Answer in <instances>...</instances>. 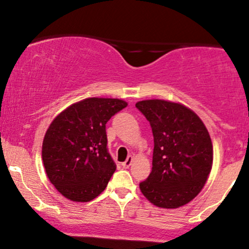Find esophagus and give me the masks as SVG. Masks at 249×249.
I'll list each match as a JSON object with an SVG mask.
<instances>
[{"label": "esophagus", "instance_id": "esophagus-1", "mask_svg": "<svg viewBox=\"0 0 249 249\" xmlns=\"http://www.w3.org/2000/svg\"><path fill=\"white\" fill-rule=\"evenodd\" d=\"M132 161H133V157H132V156H128L126 160H125V161L122 164V166L124 167V168H127L128 166H130L131 164H132Z\"/></svg>", "mask_w": 249, "mask_h": 249}]
</instances>
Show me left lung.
<instances>
[{
  "instance_id": "1",
  "label": "left lung",
  "mask_w": 249,
  "mask_h": 249,
  "mask_svg": "<svg viewBox=\"0 0 249 249\" xmlns=\"http://www.w3.org/2000/svg\"><path fill=\"white\" fill-rule=\"evenodd\" d=\"M136 107L150 122L154 148L152 171L139 184L148 201L161 208H178L198 196L213 162L210 133L192 110L161 99Z\"/></svg>"
}]
</instances>
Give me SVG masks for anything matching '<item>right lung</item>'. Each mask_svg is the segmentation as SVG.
Returning <instances> with one entry per match:
<instances>
[{
    "label": "right lung",
    "mask_w": 249,
    "mask_h": 249,
    "mask_svg": "<svg viewBox=\"0 0 249 249\" xmlns=\"http://www.w3.org/2000/svg\"><path fill=\"white\" fill-rule=\"evenodd\" d=\"M127 107L113 98H87L65 108L47 130L42 158L62 196L87 202L98 196L116 171L107 150V123Z\"/></svg>",
    "instance_id": "obj_1"
}]
</instances>
